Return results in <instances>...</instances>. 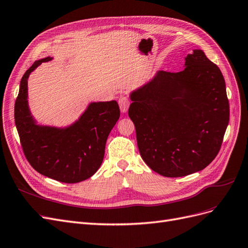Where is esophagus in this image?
<instances>
[{"mask_svg": "<svg viewBox=\"0 0 248 248\" xmlns=\"http://www.w3.org/2000/svg\"><path fill=\"white\" fill-rule=\"evenodd\" d=\"M118 104H119V108H121L122 113H125L130 106L129 99L124 97V95H122V97L118 99Z\"/></svg>", "mask_w": 248, "mask_h": 248, "instance_id": "34e87169", "label": "esophagus"}]
</instances>
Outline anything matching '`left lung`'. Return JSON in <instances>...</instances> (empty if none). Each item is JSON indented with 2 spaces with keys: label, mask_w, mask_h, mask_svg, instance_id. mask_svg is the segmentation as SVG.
Returning <instances> with one entry per match:
<instances>
[{
  "label": "left lung",
  "mask_w": 248,
  "mask_h": 248,
  "mask_svg": "<svg viewBox=\"0 0 248 248\" xmlns=\"http://www.w3.org/2000/svg\"><path fill=\"white\" fill-rule=\"evenodd\" d=\"M185 61L180 72L156 71L129 95L140 155L165 177L186 176L208 166L230 119L219 68L201 49Z\"/></svg>",
  "instance_id": "left-lung-1"
}]
</instances>
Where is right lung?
Wrapping results in <instances>:
<instances>
[{
    "mask_svg": "<svg viewBox=\"0 0 248 248\" xmlns=\"http://www.w3.org/2000/svg\"><path fill=\"white\" fill-rule=\"evenodd\" d=\"M36 61L22 76L15 101V125L31 166L44 176L65 183L92 177L100 168L108 136L121 111L116 101L91 102L75 122L66 126L38 124L29 106L28 79L42 62Z\"/></svg>",
    "mask_w": 248,
    "mask_h": 248,
    "instance_id": "1",
    "label": "right lung"
}]
</instances>
